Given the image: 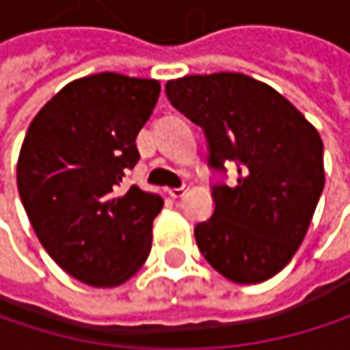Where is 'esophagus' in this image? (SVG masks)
I'll return each instance as SVG.
<instances>
[{
    "label": "esophagus",
    "mask_w": 350,
    "mask_h": 350,
    "mask_svg": "<svg viewBox=\"0 0 350 350\" xmlns=\"http://www.w3.org/2000/svg\"><path fill=\"white\" fill-rule=\"evenodd\" d=\"M184 192H186V188H184V186H180V188H170V190H168V194H170L172 198H182V196H184Z\"/></svg>",
    "instance_id": "34e87169"
}]
</instances>
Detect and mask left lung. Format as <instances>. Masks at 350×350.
<instances>
[{"instance_id": "1", "label": "left lung", "mask_w": 350, "mask_h": 350, "mask_svg": "<svg viewBox=\"0 0 350 350\" xmlns=\"http://www.w3.org/2000/svg\"><path fill=\"white\" fill-rule=\"evenodd\" d=\"M168 101L206 137L213 215L196 223L204 259L237 284L269 280L302 243L324 188V146L306 117L271 87L239 72L166 85ZM235 161L238 182L222 178Z\"/></svg>"}]
</instances>
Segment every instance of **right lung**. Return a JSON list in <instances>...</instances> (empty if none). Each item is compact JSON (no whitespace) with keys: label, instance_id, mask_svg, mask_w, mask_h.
Returning <instances> with one entry per match:
<instances>
[{"label":"right lung","instance_id":"right-lung-1","mask_svg":"<svg viewBox=\"0 0 350 350\" xmlns=\"http://www.w3.org/2000/svg\"><path fill=\"white\" fill-rule=\"evenodd\" d=\"M160 83L101 72L66 85L28 127L18 190L48 255L83 284L127 282L150 255L158 194L125 186L139 162L135 137Z\"/></svg>","mask_w":350,"mask_h":350}]
</instances>
